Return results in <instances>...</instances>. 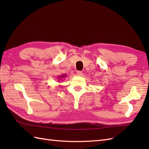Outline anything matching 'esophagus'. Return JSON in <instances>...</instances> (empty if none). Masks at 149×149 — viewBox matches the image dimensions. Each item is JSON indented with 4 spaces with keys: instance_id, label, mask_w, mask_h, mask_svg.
Here are the masks:
<instances>
[{
    "instance_id": "esophagus-1",
    "label": "esophagus",
    "mask_w": 149,
    "mask_h": 149,
    "mask_svg": "<svg viewBox=\"0 0 149 149\" xmlns=\"http://www.w3.org/2000/svg\"><path fill=\"white\" fill-rule=\"evenodd\" d=\"M77 75H83V72H82L81 71H77Z\"/></svg>"
}]
</instances>
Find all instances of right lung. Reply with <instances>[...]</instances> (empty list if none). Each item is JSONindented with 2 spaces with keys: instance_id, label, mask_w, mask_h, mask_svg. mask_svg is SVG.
Segmentation results:
<instances>
[{
  "instance_id": "right-lung-1",
  "label": "right lung",
  "mask_w": 149,
  "mask_h": 149,
  "mask_svg": "<svg viewBox=\"0 0 149 149\" xmlns=\"http://www.w3.org/2000/svg\"><path fill=\"white\" fill-rule=\"evenodd\" d=\"M63 77H65V75H63Z\"/></svg>"
}]
</instances>
